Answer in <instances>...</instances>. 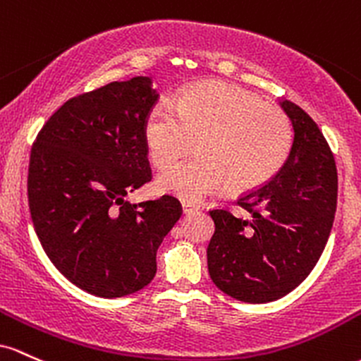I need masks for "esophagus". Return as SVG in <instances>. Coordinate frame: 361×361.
I'll list each match as a JSON object with an SVG mask.
<instances>
[{"mask_svg":"<svg viewBox=\"0 0 361 361\" xmlns=\"http://www.w3.org/2000/svg\"><path fill=\"white\" fill-rule=\"evenodd\" d=\"M197 209H200V206L192 204V202H182V212H184V214H191V213H196Z\"/></svg>","mask_w":361,"mask_h":361,"instance_id":"34e87169","label":"esophagus"}]
</instances>
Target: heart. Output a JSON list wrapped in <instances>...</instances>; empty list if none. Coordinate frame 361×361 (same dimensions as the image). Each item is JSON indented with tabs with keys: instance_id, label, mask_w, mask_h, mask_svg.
Returning <instances> with one entry per match:
<instances>
[{
	"instance_id": "1",
	"label": "heart",
	"mask_w": 361,
	"mask_h": 361,
	"mask_svg": "<svg viewBox=\"0 0 361 361\" xmlns=\"http://www.w3.org/2000/svg\"><path fill=\"white\" fill-rule=\"evenodd\" d=\"M148 155L167 167L192 148L197 153L161 172L157 188L188 202L220 192L250 191L283 167L293 141L288 116L232 85H202L176 102H160L145 124Z\"/></svg>"
}]
</instances>
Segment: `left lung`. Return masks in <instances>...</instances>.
<instances>
[{"mask_svg": "<svg viewBox=\"0 0 361 361\" xmlns=\"http://www.w3.org/2000/svg\"><path fill=\"white\" fill-rule=\"evenodd\" d=\"M279 105L295 133L285 165L238 197L245 216L209 212V276L224 293L247 303L278 300L309 276L327 244L338 202V170L321 129L297 104Z\"/></svg>", "mask_w": 361, "mask_h": 361, "instance_id": "1", "label": "left lung"}]
</instances>
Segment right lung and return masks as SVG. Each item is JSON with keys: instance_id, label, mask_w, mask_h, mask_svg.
I'll list each match as a JSON object with an SVG mask.
<instances>
[{"instance_id": "right-lung-1", "label": "right lung", "mask_w": 361, "mask_h": 361, "mask_svg": "<svg viewBox=\"0 0 361 361\" xmlns=\"http://www.w3.org/2000/svg\"><path fill=\"white\" fill-rule=\"evenodd\" d=\"M152 78L112 82L64 102L35 137L28 206L52 264L95 297H126L157 273V250L182 214L172 196L131 204L152 179L145 124Z\"/></svg>"}]
</instances>
